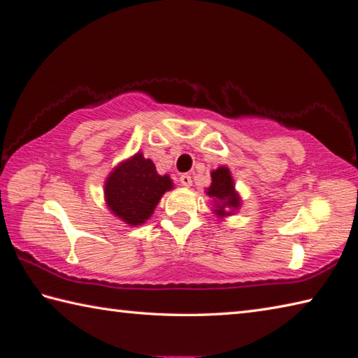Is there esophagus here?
I'll list each match as a JSON object with an SVG mask.
<instances>
[{"label": "esophagus", "instance_id": "34e87169", "mask_svg": "<svg viewBox=\"0 0 358 358\" xmlns=\"http://www.w3.org/2000/svg\"><path fill=\"white\" fill-rule=\"evenodd\" d=\"M180 183H181V186H185V187H189L191 185H192V178H191V175L189 173H183L180 177Z\"/></svg>", "mask_w": 358, "mask_h": 358}]
</instances>
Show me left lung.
Wrapping results in <instances>:
<instances>
[{
	"instance_id": "8db88e82",
	"label": "left lung",
	"mask_w": 358,
	"mask_h": 358,
	"mask_svg": "<svg viewBox=\"0 0 358 358\" xmlns=\"http://www.w3.org/2000/svg\"><path fill=\"white\" fill-rule=\"evenodd\" d=\"M208 197L214 201V213L219 217L230 216L241 206V199L235 191V181L231 178L229 167H217L211 172V185L206 189Z\"/></svg>"
}]
</instances>
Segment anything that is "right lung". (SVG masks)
Returning <instances> with one entry per match:
<instances>
[{"mask_svg":"<svg viewBox=\"0 0 358 358\" xmlns=\"http://www.w3.org/2000/svg\"><path fill=\"white\" fill-rule=\"evenodd\" d=\"M173 183L169 175H159L152 159L141 152L122 161L105 181L109 210L128 225H142Z\"/></svg>","mask_w":358,"mask_h":358,"instance_id":"obj_1","label":"right lung"}]
</instances>
